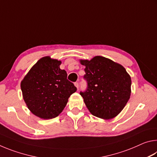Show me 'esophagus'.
<instances>
[{"label": "esophagus", "instance_id": "1", "mask_svg": "<svg viewBox=\"0 0 157 157\" xmlns=\"http://www.w3.org/2000/svg\"><path fill=\"white\" fill-rule=\"evenodd\" d=\"M75 86H76V88L78 89V87H79V84H78V82H75Z\"/></svg>", "mask_w": 157, "mask_h": 157}]
</instances>
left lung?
<instances>
[{"label": "left lung", "instance_id": "1", "mask_svg": "<svg viewBox=\"0 0 157 157\" xmlns=\"http://www.w3.org/2000/svg\"><path fill=\"white\" fill-rule=\"evenodd\" d=\"M79 62L85 66L84 78L88 83L86 91L80 93L87 109L104 120L115 118L130 98L131 77L120 63L102 56Z\"/></svg>", "mask_w": 157, "mask_h": 157}]
</instances>
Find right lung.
I'll return each instance as SVG.
<instances>
[{
    "mask_svg": "<svg viewBox=\"0 0 157 157\" xmlns=\"http://www.w3.org/2000/svg\"><path fill=\"white\" fill-rule=\"evenodd\" d=\"M62 61L46 56L38 60L21 82L26 106L41 119H51L62 112L68 98L77 91L67 79L65 70L60 69Z\"/></svg>",
    "mask_w": 157,
    "mask_h": 157,
    "instance_id": "1",
    "label": "right lung"
}]
</instances>
